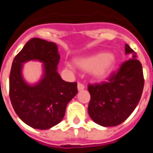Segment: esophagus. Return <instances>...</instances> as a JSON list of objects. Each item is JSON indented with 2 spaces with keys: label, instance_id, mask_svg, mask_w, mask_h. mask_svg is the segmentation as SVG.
Masks as SVG:
<instances>
[{
  "label": "esophagus",
  "instance_id": "esophagus-1",
  "mask_svg": "<svg viewBox=\"0 0 153 153\" xmlns=\"http://www.w3.org/2000/svg\"><path fill=\"white\" fill-rule=\"evenodd\" d=\"M85 88V86L83 85V83H78V90L79 91H81V90H83Z\"/></svg>",
  "mask_w": 153,
  "mask_h": 153
}]
</instances>
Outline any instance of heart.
Returning a JSON list of instances; mask_svg holds the SVG:
<instances>
[{"label": "heart", "instance_id": "b5f03b06", "mask_svg": "<svg viewBox=\"0 0 153 153\" xmlns=\"http://www.w3.org/2000/svg\"><path fill=\"white\" fill-rule=\"evenodd\" d=\"M74 62L81 70L91 71L94 78L102 79L112 70L115 64V58L112 54L98 52L89 56L77 59ZM66 68L71 70L72 66L67 64Z\"/></svg>", "mask_w": 153, "mask_h": 153}]
</instances>
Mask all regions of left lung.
I'll return each instance as SVG.
<instances>
[{
	"mask_svg": "<svg viewBox=\"0 0 153 153\" xmlns=\"http://www.w3.org/2000/svg\"><path fill=\"white\" fill-rule=\"evenodd\" d=\"M125 53H131V59L123 62L106 81L88 85L91 96L88 114L93 121L102 126L120 125L141 99L144 86L142 64L128 44H125Z\"/></svg>",
	"mask_w": 153,
	"mask_h": 153,
	"instance_id": "left-lung-1",
	"label": "left lung"
}]
</instances>
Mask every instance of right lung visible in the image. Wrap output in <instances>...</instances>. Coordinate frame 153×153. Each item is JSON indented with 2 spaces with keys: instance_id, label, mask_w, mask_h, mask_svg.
<instances>
[{
  "instance_id": "add662e5",
  "label": "right lung",
  "mask_w": 153,
  "mask_h": 153,
  "mask_svg": "<svg viewBox=\"0 0 153 153\" xmlns=\"http://www.w3.org/2000/svg\"><path fill=\"white\" fill-rule=\"evenodd\" d=\"M60 59L56 44L37 38L28 41L14 58L10 98L15 113L32 128L48 129L59 124L67 104L78 93L76 82H66L57 73ZM32 59L44 65L43 79L33 86L25 83L21 74L22 64Z\"/></svg>"
}]
</instances>
